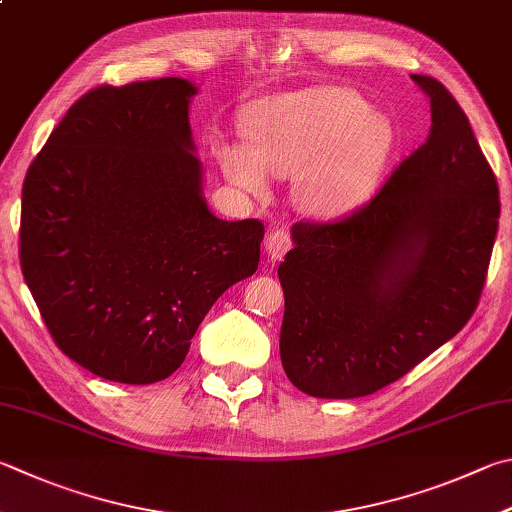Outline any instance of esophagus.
<instances>
[{"label":"esophagus","mask_w":512,"mask_h":512,"mask_svg":"<svg viewBox=\"0 0 512 512\" xmlns=\"http://www.w3.org/2000/svg\"><path fill=\"white\" fill-rule=\"evenodd\" d=\"M264 246H266V253H268V257H271V259H282V257L286 255V250L293 246V241H291V232L284 230V228H277V230H273L271 235L266 237Z\"/></svg>","instance_id":"esophagus-1"}]
</instances>
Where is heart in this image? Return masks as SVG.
<instances>
[{
  "instance_id": "obj_1",
  "label": "heart",
  "mask_w": 512,
  "mask_h": 512,
  "mask_svg": "<svg viewBox=\"0 0 512 512\" xmlns=\"http://www.w3.org/2000/svg\"><path fill=\"white\" fill-rule=\"evenodd\" d=\"M244 143L217 150L228 179L250 194L268 190L266 172L300 174L297 194L318 215H340L365 201L392 150L383 116L367 114L353 91L311 87L266 98L250 109Z\"/></svg>"
}]
</instances>
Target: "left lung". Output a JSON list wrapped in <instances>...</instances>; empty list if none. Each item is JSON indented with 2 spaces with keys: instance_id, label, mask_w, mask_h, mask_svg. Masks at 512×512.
Wrapping results in <instances>:
<instances>
[{
  "instance_id": "left-lung-1",
  "label": "left lung",
  "mask_w": 512,
  "mask_h": 512,
  "mask_svg": "<svg viewBox=\"0 0 512 512\" xmlns=\"http://www.w3.org/2000/svg\"><path fill=\"white\" fill-rule=\"evenodd\" d=\"M432 125L376 197L333 221H297L277 268L280 356L318 398H358L394 383L475 313L499 226V188L459 102L412 76Z\"/></svg>"
}]
</instances>
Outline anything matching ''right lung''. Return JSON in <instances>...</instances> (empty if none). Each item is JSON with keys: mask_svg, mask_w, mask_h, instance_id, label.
Here are the masks:
<instances>
[{"mask_svg": "<svg viewBox=\"0 0 512 512\" xmlns=\"http://www.w3.org/2000/svg\"><path fill=\"white\" fill-rule=\"evenodd\" d=\"M183 78L100 85L26 172L20 264L62 353L105 380L172 376L219 295L257 271L264 224L201 194Z\"/></svg>", "mask_w": 512, "mask_h": 512, "instance_id": "add662e5", "label": "right lung"}]
</instances>
